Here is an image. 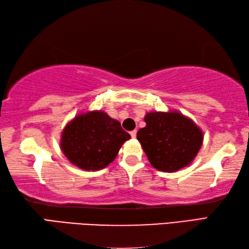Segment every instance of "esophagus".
Here are the masks:
<instances>
[{
	"mask_svg": "<svg viewBox=\"0 0 249 249\" xmlns=\"http://www.w3.org/2000/svg\"><path fill=\"white\" fill-rule=\"evenodd\" d=\"M130 136H131V138H136V136H137V130L135 129V130H131L130 131Z\"/></svg>",
	"mask_w": 249,
	"mask_h": 249,
	"instance_id": "obj_1",
	"label": "esophagus"
}]
</instances>
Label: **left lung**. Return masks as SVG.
I'll return each instance as SVG.
<instances>
[{"instance_id":"left-lung-1","label":"left lung","mask_w":249,"mask_h":249,"mask_svg":"<svg viewBox=\"0 0 249 249\" xmlns=\"http://www.w3.org/2000/svg\"><path fill=\"white\" fill-rule=\"evenodd\" d=\"M146 126L137 133L151 165L163 172H176L193 162L203 142L195 122L178 111L149 112Z\"/></svg>"}]
</instances>
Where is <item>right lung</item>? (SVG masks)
Instances as JSON below:
<instances>
[{"mask_svg": "<svg viewBox=\"0 0 249 249\" xmlns=\"http://www.w3.org/2000/svg\"><path fill=\"white\" fill-rule=\"evenodd\" d=\"M130 135L102 110L76 115L62 131L60 146L72 165L97 171L114 160Z\"/></svg>", "mask_w": 249, "mask_h": 249, "instance_id": "1", "label": "right lung"}]
</instances>
